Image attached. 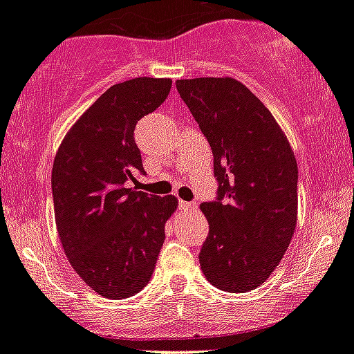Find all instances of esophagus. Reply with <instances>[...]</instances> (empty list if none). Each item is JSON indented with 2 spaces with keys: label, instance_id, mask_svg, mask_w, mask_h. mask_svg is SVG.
Segmentation results:
<instances>
[{
  "label": "esophagus",
  "instance_id": "esophagus-1",
  "mask_svg": "<svg viewBox=\"0 0 354 354\" xmlns=\"http://www.w3.org/2000/svg\"><path fill=\"white\" fill-rule=\"evenodd\" d=\"M178 206H180L182 209H192V208H196V203L182 201V199H178Z\"/></svg>",
  "mask_w": 354,
  "mask_h": 354
}]
</instances>
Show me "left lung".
I'll return each instance as SVG.
<instances>
[{"label": "left lung", "mask_w": 354, "mask_h": 354, "mask_svg": "<svg viewBox=\"0 0 354 354\" xmlns=\"http://www.w3.org/2000/svg\"><path fill=\"white\" fill-rule=\"evenodd\" d=\"M213 153L218 189L201 203L209 232L199 265L227 292L263 284L288 251L297 218V165L288 138L239 80L201 77L176 82Z\"/></svg>", "instance_id": "left-lung-1"}]
</instances>
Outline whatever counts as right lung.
<instances>
[{"label":"right lung","mask_w":354,"mask_h":354,"mask_svg":"<svg viewBox=\"0 0 354 354\" xmlns=\"http://www.w3.org/2000/svg\"><path fill=\"white\" fill-rule=\"evenodd\" d=\"M170 79L138 77L101 94L63 139L51 172L63 251L82 281L108 299L134 296L151 279L176 196L127 187L145 176L134 129L167 100Z\"/></svg>","instance_id":"right-lung-1"}]
</instances>
